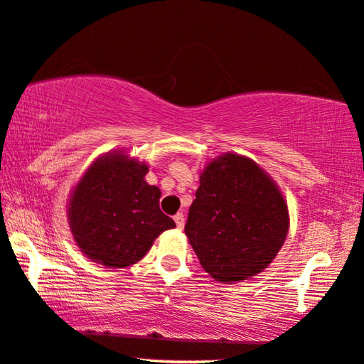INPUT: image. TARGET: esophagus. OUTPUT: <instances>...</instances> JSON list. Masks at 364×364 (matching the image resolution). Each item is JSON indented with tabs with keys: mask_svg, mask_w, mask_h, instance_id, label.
<instances>
[{
	"mask_svg": "<svg viewBox=\"0 0 364 364\" xmlns=\"http://www.w3.org/2000/svg\"><path fill=\"white\" fill-rule=\"evenodd\" d=\"M175 222H176L178 229H183V227H184V215H183V213H178L175 215Z\"/></svg>",
	"mask_w": 364,
	"mask_h": 364,
	"instance_id": "obj_1",
	"label": "esophagus"
}]
</instances>
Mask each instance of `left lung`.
I'll list each match as a JSON object with an SVG mask.
<instances>
[{
	"label": "left lung",
	"instance_id": "1",
	"mask_svg": "<svg viewBox=\"0 0 364 364\" xmlns=\"http://www.w3.org/2000/svg\"><path fill=\"white\" fill-rule=\"evenodd\" d=\"M287 230L283 194L253 160L224 154L204 166L184 234L215 281L232 284L262 273Z\"/></svg>",
	"mask_w": 364,
	"mask_h": 364
}]
</instances>
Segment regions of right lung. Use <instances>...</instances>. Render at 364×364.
I'll list each match as a JSON object with an SVG mask.
<instances>
[{
  "label": "right lung",
  "instance_id": "add662e5",
  "mask_svg": "<svg viewBox=\"0 0 364 364\" xmlns=\"http://www.w3.org/2000/svg\"><path fill=\"white\" fill-rule=\"evenodd\" d=\"M147 164L122 151L96 159L75 186L68 224L81 253L106 268L137 263L161 232L175 227L160 210L161 191L145 181Z\"/></svg>",
  "mask_w": 364,
  "mask_h": 364
}]
</instances>
